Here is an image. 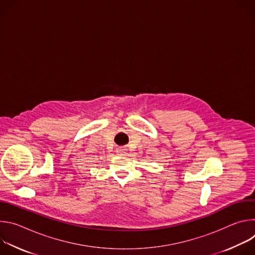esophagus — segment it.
Returning <instances> with one entry per match:
<instances>
[{
	"mask_svg": "<svg viewBox=\"0 0 255 255\" xmlns=\"http://www.w3.org/2000/svg\"><path fill=\"white\" fill-rule=\"evenodd\" d=\"M126 150H127V149H126L125 147H119V148L117 149V153H118L119 155H121V156H124V155H126V153H127Z\"/></svg>",
	"mask_w": 255,
	"mask_h": 255,
	"instance_id": "1",
	"label": "esophagus"
}]
</instances>
